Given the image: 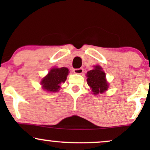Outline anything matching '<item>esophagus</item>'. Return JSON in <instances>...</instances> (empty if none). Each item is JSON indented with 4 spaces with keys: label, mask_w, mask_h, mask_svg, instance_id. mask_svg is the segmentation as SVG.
<instances>
[{
    "label": "esophagus",
    "mask_w": 150,
    "mask_h": 150,
    "mask_svg": "<svg viewBox=\"0 0 150 150\" xmlns=\"http://www.w3.org/2000/svg\"><path fill=\"white\" fill-rule=\"evenodd\" d=\"M83 68H76V69H74L73 72L76 74H82L83 72Z\"/></svg>",
    "instance_id": "obj_1"
}]
</instances>
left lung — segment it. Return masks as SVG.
<instances>
[{
  "mask_svg": "<svg viewBox=\"0 0 150 150\" xmlns=\"http://www.w3.org/2000/svg\"><path fill=\"white\" fill-rule=\"evenodd\" d=\"M87 84L92 89L94 94H102L107 90L108 85L105 79L106 75L100 66H95L94 70L87 72Z\"/></svg>",
  "mask_w": 150,
  "mask_h": 150,
  "instance_id": "1",
  "label": "left lung"
}]
</instances>
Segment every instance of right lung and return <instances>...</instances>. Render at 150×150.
<instances>
[{
	"label": "right lung",
	"mask_w": 150,
	"mask_h": 150,
	"mask_svg": "<svg viewBox=\"0 0 150 150\" xmlns=\"http://www.w3.org/2000/svg\"><path fill=\"white\" fill-rule=\"evenodd\" d=\"M68 75V68H52L41 82V85H42L43 89L48 92H58L60 88V84L66 80Z\"/></svg>",
	"instance_id": "1"
}]
</instances>
